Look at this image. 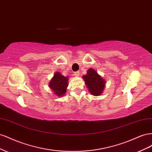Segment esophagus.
<instances>
[{"mask_svg":"<svg viewBox=\"0 0 152 152\" xmlns=\"http://www.w3.org/2000/svg\"><path fill=\"white\" fill-rule=\"evenodd\" d=\"M74 75L75 76V77H78L79 75V72H75V73H74Z\"/></svg>","mask_w":152,"mask_h":152,"instance_id":"esophagus-1","label":"esophagus"}]
</instances>
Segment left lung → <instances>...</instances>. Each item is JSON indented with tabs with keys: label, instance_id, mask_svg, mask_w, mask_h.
<instances>
[{
	"label": "left lung",
	"instance_id": "8db88e82",
	"mask_svg": "<svg viewBox=\"0 0 152 152\" xmlns=\"http://www.w3.org/2000/svg\"><path fill=\"white\" fill-rule=\"evenodd\" d=\"M83 79L87 87L92 95L99 96L102 94L106 82L94 69H89L87 71V74L83 76Z\"/></svg>",
	"mask_w": 152,
	"mask_h": 152
}]
</instances>
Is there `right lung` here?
<instances>
[{
	"instance_id": "add662e5",
	"label": "right lung",
	"mask_w": 152,
	"mask_h": 152,
	"mask_svg": "<svg viewBox=\"0 0 152 152\" xmlns=\"http://www.w3.org/2000/svg\"><path fill=\"white\" fill-rule=\"evenodd\" d=\"M68 78L63 76L58 72L54 73V77L50 80L49 87L54 93L58 96H62L65 94L68 87Z\"/></svg>"
}]
</instances>
